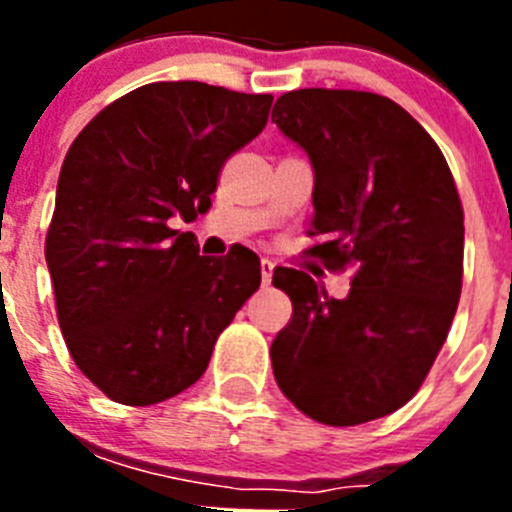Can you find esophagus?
Listing matches in <instances>:
<instances>
[{
  "instance_id": "esophagus-1",
  "label": "esophagus",
  "mask_w": 512,
  "mask_h": 512,
  "mask_svg": "<svg viewBox=\"0 0 512 512\" xmlns=\"http://www.w3.org/2000/svg\"><path fill=\"white\" fill-rule=\"evenodd\" d=\"M261 282L269 284L271 277H274V264H271L269 259H261Z\"/></svg>"
}]
</instances>
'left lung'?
I'll return each mask as SVG.
<instances>
[{
	"instance_id": "1",
	"label": "left lung",
	"mask_w": 512,
	"mask_h": 512,
	"mask_svg": "<svg viewBox=\"0 0 512 512\" xmlns=\"http://www.w3.org/2000/svg\"><path fill=\"white\" fill-rule=\"evenodd\" d=\"M271 120L310 156V235L351 292L328 297L274 269L292 320L271 343L279 390L312 420L359 425L402 408L449 336L461 295L464 210L436 140L400 104L354 89H297Z\"/></svg>"
}]
</instances>
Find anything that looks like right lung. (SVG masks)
<instances>
[{
    "label": "right lung",
    "mask_w": 512,
    "mask_h": 512,
    "mask_svg": "<svg viewBox=\"0 0 512 512\" xmlns=\"http://www.w3.org/2000/svg\"><path fill=\"white\" fill-rule=\"evenodd\" d=\"M271 99L156 81L71 143L45 261L66 346L110 400L143 408L192 387L259 289L256 253L200 256L194 233L171 223L210 210L225 158L264 130Z\"/></svg>",
    "instance_id": "right-lung-1"
}]
</instances>
